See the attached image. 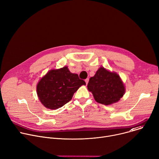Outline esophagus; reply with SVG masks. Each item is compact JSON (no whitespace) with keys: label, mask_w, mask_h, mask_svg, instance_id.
Instances as JSON below:
<instances>
[{"label":"esophagus","mask_w":159,"mask_h":159,"mask_svg":"<svg viewBox=\"0 0 159 159\" xmlns=\"http://www.w3.org/2000/svg\"><path fill=\"white\" fill-rule=\"evenodd\" d=\"M85 81L86 84H88V82H89V79H86L85 80Z\"/></svg>","instance_id":"34e87169"}]
</instances>
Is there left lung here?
Masks as SVG:
<instances>
[{
  "label": "left lung",
  "mask_w": 159,
  "mask_h": 159,
  "mask_svg": "<svg viewBox=\"0 0 159 159\" xmlns=\"http://www.w3.org/2000/svg\"><path fill=\"white\" fill-rule=\"evenodd\" d=\"M88 89L93 94L96 102L105 105L119 102L125 91L120 76L102 66L90 78Z\"/></svg>",
  "instance_id": "8db88e82"
}]
</instances>
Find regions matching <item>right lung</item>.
Listing matches in <instances>:
<instances>
[{
	"label": "right lung",
	"mask_w": 159,
	"mask_h": 159,
	"mask_svg": "<svg viewBox=\"0 0 159 159\" xmlns=\"http://www.w3.org/2000/svg\"><path fill=\"white\" fill-rule=\"evenodd\" d=\"M82 85H85V81L64 66L49 71L37 84V93L46 108L56 110L69 102Z\"/></svg>",
	"instance_id": "right-lung-1"
}]
</instances>
